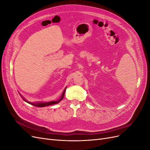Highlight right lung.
I'll list each match as a JSON object with an SVG mask.
<instances>
[{
	"instance_id": "obj_1",
	"label": "right lung",
	"mask_w": 150,
	"mask_h": 150,
	"mask_svg": "<svg viewBox=\"0 0 150 150\" xmlns=\"http://www.w3.org/2000/svg\"><path fill=\"white\" fill-rule=\"evenodd\" d=\"M66 89V88H65V89L64 90V91H63V93L62 94V96H61V98L59 99L58 101H50V102H46V103H30V102H29L26 100V99H25L23 97H22L21 95V96L23 98L24 100L27 102L29 104H32V105H33L34 106H37V107H44V106H49V105H52V104H57L58 103H59L62 99H63V98H64V93H65V91Z\"/></svg>"
}]
</instances>
